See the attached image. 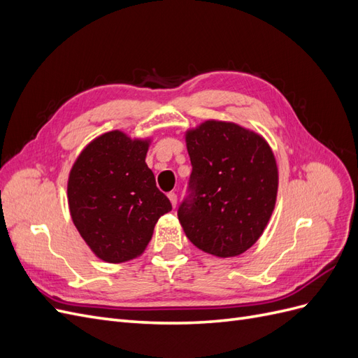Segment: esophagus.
Masks as SVG:
<instances>
[{
  "mask_svg": "<svg viewBox=\"0 0 358 358\" xmlns=\"http://www.w3.org/2000/svg\"><path fill=\"white\" fill-rule=\"evenodd\" d=\"M167 196H169V200H170L173 208H176V204H178V196H176V192L171 191V192L167 194Z\"/></svg>",
  "mask_w": 358,
  "mask_h": 358,
  "instance_id": "1",
  "label": "esophagus"
}]
</instances>
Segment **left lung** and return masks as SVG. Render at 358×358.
<instances>
[{
	"instance_id": "obj_1",
	"label": "left lung",
	"mask_w": 358,
	"mask_h": 358,
	"mask_svg": "<svg viewBox=\"0 0 358 358\" xmlns=\"http://www.w3.org/2000/svg\"><path fill=\"white\" fill-rule=\"evenodd\" d=\"M192 171L178 216L188 239L216 257H236L264 231L278 192L266 140L231 122L206 121L187 133Z\"/></svg>"
}]
</instances>
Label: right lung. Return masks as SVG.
<instances>
[{
  "mask_svg": "<svg viewBox=\"0 0 358 358\" xmlns=\"http://www.w3.org/2000/svg\"><path fill=\"white\" fill-rule=\"evenodd\" d=\"M149 143L121 131L95 138L76 159L69 206L76 229L94 254L124 263L145 251L159 216L171 210L146 162Z\"/></svg>",
  "mask_w": 358,
  "mask_h": 358,
  "instance_id": "1",
  "label": "right lung"
}]
</instances>
